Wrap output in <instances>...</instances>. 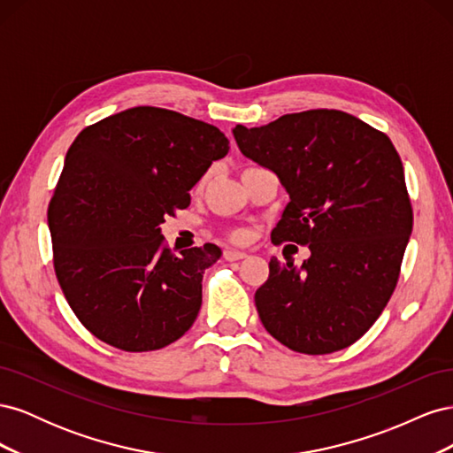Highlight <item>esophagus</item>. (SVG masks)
<instances>
[{
  "label": "esophagus",
  "instance_id": "1",
  "mask_svg": "<svg viewBox=\"0 0 453 453\" xmlns=\"http://www.w3.org/2000/svg\"><path fill=\"white\" fill-rule=\"evenodd\" d=\"M245 257H248V253H245V251H238V250H226L225 251L226 260H240V258H245Z\"/></svg>",
  "mask_w": 453,
  "mask_h": 453
}]
</instances>
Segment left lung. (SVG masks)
Segmentation results:
<instances>
[{"label":"left lung","instance_id":"8db88e82","mask_svg":"<svg viewBox=\"0 0 453 453\" xmlns=\"http://www.w3.org/2000/svg\"><path fill=\"white\" fill-rule=\"evenodd\" d=\"M232 134L242 155L276 173L289 195L272 242L310 250L300 266L270 258L255 293L260 321L298 353L351 346L388 306L412 234L399 153L386 134L336 109Z\"/></svg>","mask_w":453,"mask_h":453}]
</instances>
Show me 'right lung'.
<instances>
[{"mask_svg":"<svg viewBox=\"0 0 453 453\" xmlns=\"http://www.w3.org/2000/svg\"><path fill=\"white\" fill-rule=\"evenodd\" d=\"M208 122L160 107H132L81 132L49 203L54 272L88 331L125 351H153L193 326L202 278L221 250L172 253L164 217L228 153Z\"/></svg>","mask_w":453,"mask_h":453,"instance_id":"1","label":"right lung"}]
</instances>
